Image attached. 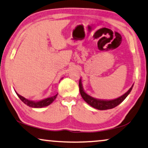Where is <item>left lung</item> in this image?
Listing matches in <instances>:
<instances>
[{"mask_svg": "<svg viewBox=\"0 0 148 148\" xmlns=\"http://www.w3.org/2000/svg\"><path fill=\"white\" fill-rule=\"evenodd\" d=\"M133 86H134V84H133L132 86H131V88L129 89L126 92H125L124 94L122 95L121 96L117 98H116V99H101L93 97L90 96V95H88V93L86 92L84 89L82 82L81 78H80L79 82V92L80 94H81L82 97L83 98V99L84 100L88 105H90V106L100 110H108V109H112L113 108L117 106L119 104H120V103L127 97V95L130 94V92H131V90H132V89Z\"/></svg>", "mask_w": 148, "mask_h": 148, "instance_id": "obj_1", "label": "left lung"}]
</instances>
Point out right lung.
I'll return each instance as SVG.
<instances>
[{
  "instance_id": "add662e5",
  "label": "right lung",
  "mask_w": 148,
  "mask_h": 148,
  "mask_svg": "<svg viewBox=\"0 0 148 148\" xmlns=\"http://www.w3.org/2000/svg\"><path fill=\"white\" fill-rule=\"evenodd\" d=\"M15 92L18 97L21 99V101H23L25 104H26L27 106H29L31 108H40L46 107L47 106L50 105L51 103L53 102V101L56 99V97H57L58 96V94H56V95L49 97L45 98V99H44L38 100V101H34V100L28 99H27V98L21 96V95L18 94L16 90Z\"/></svg>"
}]
</instances>
